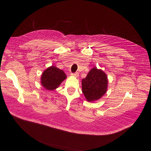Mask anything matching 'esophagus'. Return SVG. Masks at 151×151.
I'll list each match as a JSON object with an SVG mask.
<instances>
[{
  "label": "esophagus",
  "instance_id": "obj_1",
  "mask_svg": "<svg viewBox=\"0 0 151 151\" xmlns=\"http://www.w3.org/2000/svg\"><path fill=\"white\" fill-rule=\"evenodd\" d=\"M71 75H72L73 76H75V77H78L79 76V73L78 72H75V73H72L71 74Z\"/></svg>",
  "mask_w": 151,
  "mask_h": 151
}]
</instances>
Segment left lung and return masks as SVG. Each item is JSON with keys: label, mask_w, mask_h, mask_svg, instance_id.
I'll return each instance as SVG.
<instances>
[{"label": "left lung", "mask_w": 151, "mask_h": 151, "mask_svg": "<svg viewBox=\"0 0 151 151\" xmlns=\"http://www.w3.org/2000/svg\"><path fill=\"white\" fill-rule=\"evenodd\" d=\"M108 87L106 75L101 70L94 67L82 80V91L87 100L93 101L106 93Z\"/></svg>", "instance_id": "8db88e82"}]
</instances>
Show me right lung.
<instances>
[{"instance_id":"add662e5","label":"right lung","mask_w":151,"mask_h":151,"mask_svg":"<svg viewBox=\"0 0 151 151\" xmlns=\"http://www.w3.org/2000/svg\"><path fill=\"white\" fill-rule=\"evenodd\" d=\"M66 77L63 71L54 66H51L42 73L41 83L46 89L52 91L58 88Z\"/></svg>"}]
</instances>
